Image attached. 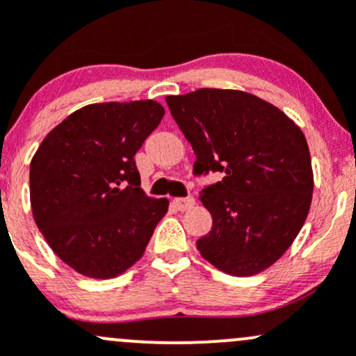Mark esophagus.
<instances>
[{
    "instance_id": "esophagus-1",
    "label": "esophagus",
    "mask_w": 356,
    "mask_h": 356,
    "mask_svg": "<svg viewBox=\"0 0 356 356\" xmlns=\"http://www.w3.org/2000/svg\"><path fill=\"white\" fill-rule=\"evenodd\" d=\"M174 204L177 210L186 211V210H189V208L195 207V198H191V196H188V198H175Z\"/></svg>"
}]
</instances>
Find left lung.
<instances>
[{
	"mask_svg": "<svg viewBox=\"0 0 356 356\" xmlns=\"http://www.w3.org/2000/svg\"><path fill=\"white\" fill-rule=\"evenodd\" d=\"M165 102L195 149V174L224 175L200 195L213 218L196 241L201 257L236 277L268 268L310 210L314 172L305 134L284 111L245 91L203 88Z\"/></svg>",
	"mask_w": 356,
	"mask_h": 356,
	"instance_id": "1",
	"label": "left lung"
}]
</instances>
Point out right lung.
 <instances>
[{
  "mask_svg": "<svg viewBox=\"0 0 356 356\" xmlns=\"http://www.w3.org/2000/svg\"><path fill=\"white\" fill-rule=\"evenodd\" d=\"M163 115L153 99L82 106L32 156L35 225L56 257L79 274H124L143 257L167 213V198H149L139 188L134 161Z\"/></svg>",
  "mask_w": 356,
  "mask_h": 356,
  "instance_id": "obj_1",
  "label": "right lung"
}]
</instances>
